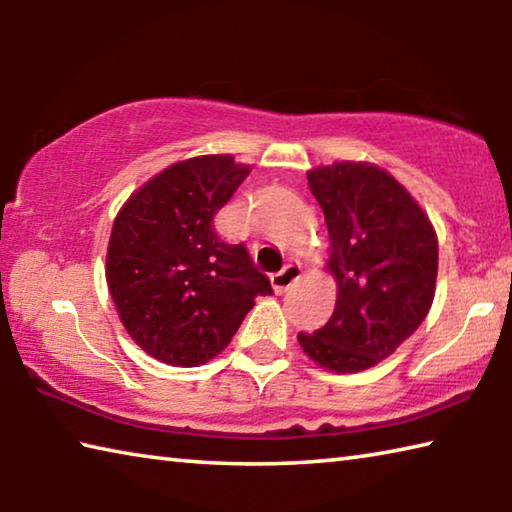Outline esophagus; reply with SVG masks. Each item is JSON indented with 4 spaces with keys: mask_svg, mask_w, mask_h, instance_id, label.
Returning <instances> with one entry per match:
<instances>
[{
    "mask_svg": "<svg viewBox=\"0 0 512 512\" xmlns=\"http://www.w3.org/2000/svg\"><path fill=\"white\" fill-rule=\"evenodd\" d=\"M300 273H302V266H300V262H289V264H284V268H280V271L271 275V284H273V289H275L277 293L287 291V289L291 287V284L298 280Z\"/></svg>",
    "mask_w": 512,
    "mask_h": 512,
    "instance_id": "esophagus-1",
    "label": "esophagus"
}]
</instances>
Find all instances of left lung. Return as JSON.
<instances>
[{
  "instance_id": "obj_1",
  "label": "left lung",
  "mask_w": 512,
  "mask_h": 512,
  "mask_svg": "<svg viewBox=\"0 0 512 512\" xmlns=\"http://www.w3.org/2000/svg\"><path fill=\"white\" fill-rule=\"evenodd\" d=\"M329 230L339 293L332 318L298 343L336 372L375 366L429 314L438 239L427 214L393 176L372 164L336 162L307 173Z\"/></svg>"
}]
</instances>
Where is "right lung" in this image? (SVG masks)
Returning <instances> with one entry per match:
<instances>
[{
  "instance_id": "right-lung-1",
  "label": "right lung",
  "mask_w": 512,
  "mask_h": 512,
  "mask_svg": "<svg viewBox=\"0 0 512 512\" xmlns=\"http://www.w3.org/2000/svg\"><path fill=\"white\" fill-rule=\"evenodd\" d=\"M248 171L230 155L178 162L128 198L112 225L110 296L133 341L169 366L216 357L255 296L273 293L248 248L214 230V214Z\"/></svg>"
}]
</instances>
